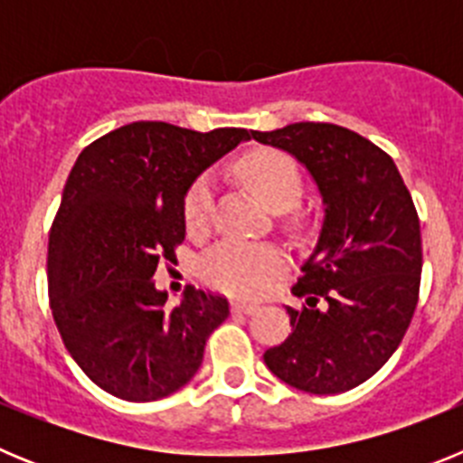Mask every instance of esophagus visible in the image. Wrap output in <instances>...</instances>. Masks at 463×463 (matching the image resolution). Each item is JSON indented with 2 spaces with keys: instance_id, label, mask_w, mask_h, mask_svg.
Masks as SVG:
<instances>
[{
  "instance_id": "1",
  "label": "esophagus",
  "mask_w": 463,
  "mask_h": 463,
  "mask_svg": "<svg viewBox=\"0 0 463 463\" xmlns=\"http://www.w3.org/2000/svg\"><path fill=\"white\" fill-rule=\"evenodd\" d=\"M232 310H234V313L252 315V313H257V310H260V306L250 304V301H241V298H236V301H232Z\"/></svg>"
}]
</instances>
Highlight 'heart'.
I'll return each instance as SVG.
<instances>
[{
	"instance_id": "b5f03b06",
	"label": "heart",
	"mask_w": 463,
	"mask_h": 463,
	"mask_svg": "<svg viewBox=\"0 0 463 463\" xmlns=\"http://www.w3.org/2000/svg\"><path fill=\"white\" fill-rule=\"evenodd\" d=\"M241 181L250 187L269 211L285 213L301 199L304 183L297 162L280 150H255L236 165ZM185 222L190 232H203L213 213V181L202 175L185 196ZM288 267L276 245L222 241L199 260V273L213 288L229 294H260L273 276Z\"/></svg>"
}]
</instances>
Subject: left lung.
I'll list each match as a JSON object with an SVG mask.
<instances>
[{"label": "left lung", "mask_w": 463, "mask_h": 463, "mask_svg": "<svg viewBox=\"0 0 463 463\" xmlns=\"http://www.w3.org/2000/svg\"><path fill=\"white\" fill-rule=\"evenodd\" d=\"M304 165L322 196V229L285 306L289 334L269 347L276 378L308 394H341L378 373L403 341L422 273L420 218L394 159L329 122L250 132Z\"/></svg>", "instance_id": "1"}]
</instances>
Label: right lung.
<instances>
[{
  "mask_svg": "<svg viewBox=\"0 0 463 463\" xmlns=\"http://www.w3.org/2000/svg\"><path fill=\"white\" fill-rule=\"evenodd\" d=\"M241 141L250 132L239 127L132 122L90 143L69 174L48 239L52 317L73 362L118 399L185 387L227 320V298L203 289L169 308L153 276L185 239L192 183Z\"/></svg>",
  "mask_w": 463,
  "mask_h": 463,
  "instance_id": "add662e5",
  "label": "right lung"
}]
</instances>
